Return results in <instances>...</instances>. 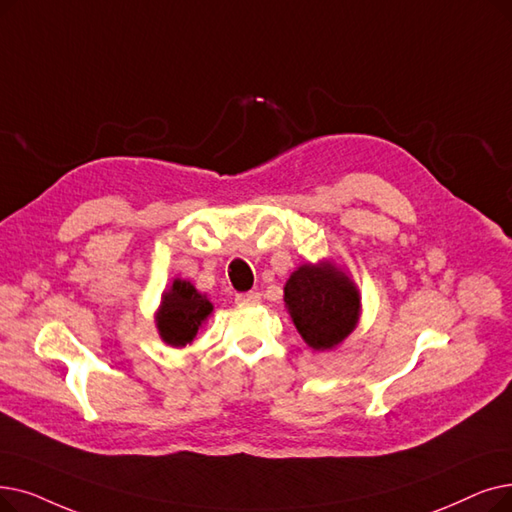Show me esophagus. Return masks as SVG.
<instances>
[{
  "mask_svg": "<svg viewBox=\"0 0 512 512\" xmlns=\"http://www.w3.org/2000/svg\"><path fill=\"white\" fill-rule=\"evenodd\" d=\"M259 293H255V291H249V293H236V297H234V301L238 303V305H244V303H259Z\"/></svg>",
  "mask_w": 512,
  "mask_h": 512,
  "instance_id": "34e87169",
  "label": "esophagus"
}]
</instances>
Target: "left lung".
Masks as SVG:
<instances>
[{"instance_id":"obj_1","label":"left lung","mask_w":512,"mask_h":512,"mask_svg":"<svg viewBox=\"0 0 512 512\" xmlns=\"http://www.w3.org/2000/svg\"><path fill=\"white\" fill-rule=\"evenodd\" d=\"M284 303L305 343L332 349L358 324L360 295L332 265H301L284 286Z\"/></svg>"}]
</instances>
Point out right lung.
<instances>
[{
  "label": "right lung",
  "mask_w": 512,
  "mask_h": 512,
  "mask_svg": "<svg viewBox=\"0 0 512 512\" xmlns=\"http://www.w3.org/2000/svg\"><path fill=\"white\" fill-rule=\"evenodd\" d=\"M211 311L213 305L203 295H198L190 282L175 280L171 291L163 295L157 318L163 341L175 347L190 343Z\"/></svg>",
  "instance_id": "right-lung-1"
}]
</instances>
